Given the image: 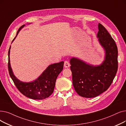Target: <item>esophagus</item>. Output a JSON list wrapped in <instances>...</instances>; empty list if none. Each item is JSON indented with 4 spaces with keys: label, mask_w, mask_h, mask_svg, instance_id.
I'll list each match as a JSON object with an SVG mask.
<instances>
[{
    "label": "esophagus",
    "mask_w": 126,
    "mask_h": 126,
    "mask_svg": "<svg viewBox=\"0 0 126 126\" xmlns=\"http://www.w3.org/2000/svg\"><path fill=\"white\" fill-rule=\"evenodd\" d=\"M64 66L65 68H68L70 67V63H69L68 61H65L64 62Z\"/></svg>",
    "instance_id": "obj_1"
}]
</instances>
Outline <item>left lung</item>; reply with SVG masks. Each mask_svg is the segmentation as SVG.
Returning a JSON list of instances; mask_svg holds the SVG:
<instances>
[{
    "mask_svg": "<svg viewBox=\"0 0 126 126\" xmlns=\"http://www.w3.org/2000/svg\"><path fill=\"white\" fill-rule=\"evenodd\" d=\"M98 27V41L105 51L102 62L94 65L76 57L69 60L74 89L79 95L85 98H93L107 91L118 68L116 43L101 24L99 23Z\"/></svg>",
    "mask_w": 126,
    "mask_h": 126,
    "instance_id": "obj_1",
    "label": "left lung"
}]
</instances>
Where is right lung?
Segmentation results:
<instances>
[{
    "mask_svg": "<svg viewBox=\"0 0 126 126\" xmlns=\"http://www.w3.org/2000/svg\"><path fill=\"white\" fill-rule=\"evenodd\" d=\"M25 26V25H24L20 27L12 43L15 39L20 30ZM10 49L11 46L8 52L9 72L11 78L18 90L27 97L35 100L44 99L51 95L55 87L58 76L63 70L64 62L61 61L49 65L39 77L33 81L28 82H23L16 78L13 73L10 64Z\"/></svg>",
    "mask_w": 126,
    "mask_h": 126,
    "instance_id": "obj_1",
    "label": "right lung"
}]
</instances>
